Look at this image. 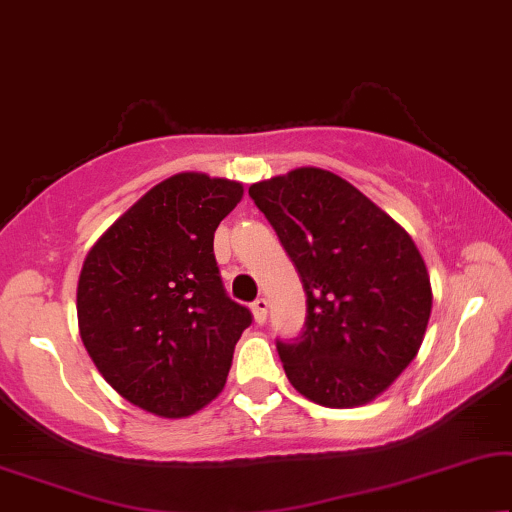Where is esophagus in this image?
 Returning <instances> with one entry per match:
<instances>
[{
  "mask_svg": "<svg viewBox=\"0 0 512 512\" xmlns=\"http://www.w3.org/2000/svg\"><path fill=\"white\" fill-rule=\"evenodd\" d=\"M267 311H269V302L264 297H257L255 302H252V313H255L257 323H264V320H267Z\"/></svg>",
  "mask_w": 512,
  "mask_h": 512,
  "instance_id": "34e87169",
  "label": "esophagus"
}]
</instances>
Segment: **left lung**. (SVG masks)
Returning a JSON list of instances; mask_svg holds the SVG:
<instances>
[{"label":"left lung","instance_id":"obj_1","mask_svg":"<svg viewBox=\"0 0 512 512\" xmlns=\"http://www.w3.org/2000/svg\"><path fill=\"white\" fill-rule=\"evenodd\" d=\"M306 292V323L276 339L290 384L325 407L370 403L417 356L431 318L426 264L410 234L320 168L248 189Z\"/></svg>","mask_w":512,"mask_h":512}]
</instances>
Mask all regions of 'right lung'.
<instances>
[{
  "label": "right lung",
  "instance_id": "add662e5",
  "mask_svg": "<svg viewBox=\"0 0 512 512\" xmlns=\"http://www.w3.org/2000/svg\"><path fill=\"white\" fill-rule=\"evenodd\" d=\"M241 196L243 185L222 177L173 175L86 255L77 288L81 342L128 403L177 419L224 388L252 313L224 290L213 238Z\"/></svg>",
  "mask_w": 512,
  "mask_h": 512
}]
</instances>
